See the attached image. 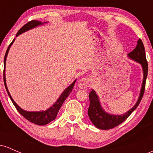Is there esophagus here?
<instances>
[{"mask_svg":"<svg viewBox=\"0 0 153 153\" xmlns=\"http://www.w3.org/2000/svg\"><path fill=\"white\" fill-rule=\"evenodd\" d=\"M78 86L80 88H85L90 86L91 85V80L89 78H82L78 81Z\"/></svg>","mask_w":153,"mask_h":153,"instance_id":"obj_1","label":"esophagus"}]
</instances>
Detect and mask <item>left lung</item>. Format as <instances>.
Instances as JSON below:
<instances>
[{"label": "left lung", "instance_id": "left-lung-1", "mask_svg": "<svg viewBox=\"0 0 153 153\" xmlns=\"http://www.w3.org/2000/svg\"><path fill=\"white\" fill-rule=\"evenodd\" d=\"M128 56L131 59L140 63L142 65V67H143L144 78L140 97H139V99L136 104L129 111H127V113L123 115L114 116L108 114L102 109L101 105H100L99 97L95 93V91L92 90V91H91L90 94H89L90 106H89L88 109V114L89 118H90L91 122H93V124L99 129H113V128L117 127L119 124H122L136 109L137 107L140 104L142 99H143L144 93H145V82H146L147 73H148V65H147L146 55H145V47H144L143 42L140 39L138 40L137 45L135 49H134L131 52H129L128 54Z\"/></svg>", "mask_w": 153, "mask_h": 153}]
</instances>
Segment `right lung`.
<instances>
[{"instance_id": "add662e5", "label": "right lung", "mask_w": 153, "mask_h": 153, "mask_svg": "<svg viewBox=\"0 0 153 153\" xmlns=\"http://www.w3.org/2000/svg\"><path fill=\"white\" fill-rule=\"evenodd\" d=\"M42 24V22H37V21H35V20H32L31 21V22L26 23L25 25L23 26L22 27L19 29V31L16 34V36H19L20 34H22V33L24 32V31L29 30L30 29L36 27V26L40 25V24ZM13 41H14V39H13V41H12V42L10 44L9 46H8V49H7L6 50V54H5V57H4V65H6V57H7V54H8V50H9L10 47L11 46V45L13 44ZM3 81H4V85H5V87H6L7 93H8V96H9L12 103H13V105H14L16 108L18 110V111L20 113V114H22L24 118L27 119V120L29 121L30 122L34 123V124H37V125H45V124H48V123H50V122H52V121H53L54 119L56 118L59 108H61L62 103H64L67 97H68V96H69V94L71 93V91L73 90V86H74V84L75 82V81L73 82V83H72L71 85L68 88H66L64 92L62 93V94L59 96L58 100L56 101L55 103H54L51 108H49V109H47V111H45L34 112V111H26L22 109V108H21L20 107H19L18 105L15 103V101H13V99H12V97L10 96V95L9 94V92H8V88H7V86H6V77H5V67H4V70H3Z\"/></svg>"}]
</instances>
